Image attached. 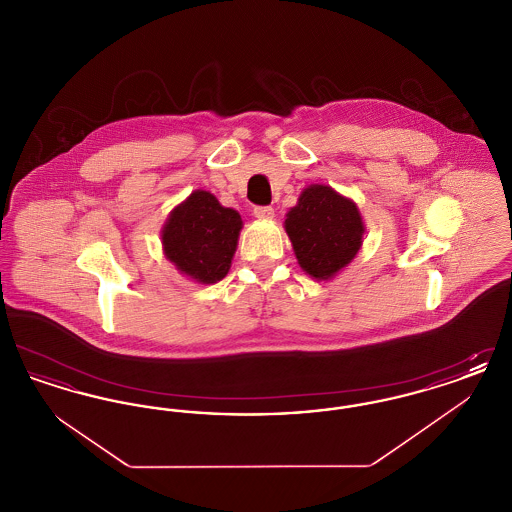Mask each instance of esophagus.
<instances>
[{"instance_id": "34e87169", "label": "esophagus", "mask_w": 512, "mask_h": 512, "mask_svg": "<svg viewBox=\"0 0 512 512\" xmlns=\"http://www.w3.org/2000/svg\"><path fill=\"white\" fill-rule=\"evenodd\" d=\"M253 215H255L257 219H272V217H274V209L268 207V205H265V207H255V209H253Z\"/></svg>"}]
</instances>
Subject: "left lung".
Segmentation results:
<instances>
[{
  "instance_id": "obj_1",
  "label": "left lung",
  "mask_w": 512,
  "mask_h": 512,
  "mask_svg": "<svg viewBox=\"0 0 512 512\" xmlns=\"http://www.w3.org/2000/svg\"><path fill=\"white\" fill-rule=\"evenodd\" d=\"M286 232L301 268L318 280L347 267L363 244L357 205L330 186H309L288 213Z\"/></svg>"
}]
</instances>
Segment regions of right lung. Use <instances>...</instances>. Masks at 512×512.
<instances>
[{
  "label": "right lung",
  "instance_id": "right-lung-1",
  "mask_svg": "<svg viewBox=\"0 0 512 512\" xmlns=\"http://www.w3.org/2000/svg\"><path fill=\"white\" fill-rule=\"evenodd\" d=\"M242 219L217 197L197 190L171 213L163 228L167 259L201 284L219 282L232 265Z\"/></svg>",
  "mask_w": 512,
  "mask_h": 512
}]
</instances>
